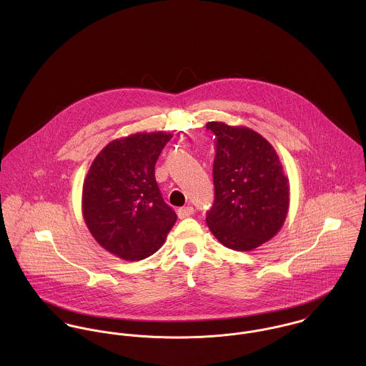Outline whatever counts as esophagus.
<instances>
[{"label": "esophagus", "mask_w": 366, "mask_h": 366, "mask_svg": "<svg viewBox=\"0 0 366 366\" xmlns=\"http://www.w3.org/2000/svg\"><path fill=\"white\" fill-rule=\"evenodd\" d=\"M194 214V209L190 207V206H186V207H182V209H177V215L179 218H187L190 215Z\"/></svg>", "instance_id": "34e87169"}]
</instances>
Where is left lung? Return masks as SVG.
Wrapping results in <instances>:
<instances>
[{
  "instance_id": "obj_1",
  "label": "left lung",
  "mask_w": 366,
  "mask_h": 366,
  "mask_svg": "<svg viewBox=\"0 0 366 366\" xmlns=\"http://www.w3.org/2000/svg\"><path fill=\"white\" fill-rule=\"evenodd\" d=\"M215 135V200L207 214L212 235L227 248L252 251L283 227L290 184L274 148L248 127L207 122Z\"/></svg>"
}]
</instances>
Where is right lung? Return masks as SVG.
Here are the masks:
<instances>
[{
	"label": "right lung",
	"instance_id": "obj_1",
	"mask_svg": "<svg viewBox=\"0 0 366 366\" xmlns=\"http://www.w3.org/2000/svg\"><path fill=\"white\" fill-rule=\"evenodd\" d=\"M172 137L157 131L114 139L84 177V222L93 238L117 258L141 261L154 255L177 219L155 179L157 157Z\"/></svg>",
	"mask_w": 366,
	"mask_h": 366
}]
</instances>
